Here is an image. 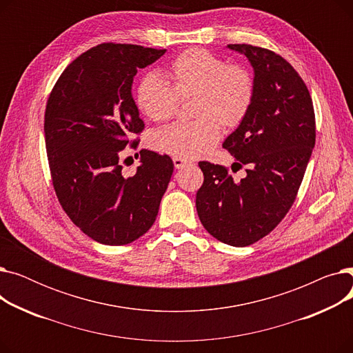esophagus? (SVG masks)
<instances>
[{"label":"esophagus","instance_id":"esophagus-1","mask_svg":"<svg viewBox=\"0 0 353 353\" xmlns=\"http://www.w3.org/2000/svg\"><path fill=\"white\" fill-rule=\"evenodd\" d=\"M189 161H186L184 159H179V157H173V164L176 169H183L184 165H186Z\"/></svg>","mask_w":353,"mask_h":353}]
</instances>
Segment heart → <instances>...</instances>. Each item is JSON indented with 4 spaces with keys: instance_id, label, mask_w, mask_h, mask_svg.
Segmentation results:
<instances>
[{
    "instance_id": "heart-1",
    "label": "heart",
    "mask_w": 353,
    "mask_h": 353,
    "mask_svg": "<svg viewBox=\"0 0 353 353\" xmlns=\"http://www.w3.org/2000/svg\"><path fill=\"white\" fill-rule=\"evenodd\" d=\"M170 84L157 74H145L136 90V104L156 123L170 120L180 101L193 97L190 123L157 130L148 143L156 152L179 159L205 156L217 144L221 127L234 130L249 116L256 97L253 74L240 64H228L205 48L180 52L167 68Z\"/></svg>"
}]
</instances>
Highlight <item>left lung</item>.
Segmentation results:
<instances>
[{"label": "left lung", "mask_w": 353, "mask_h": 353, "mask_svg": "<svg viewBox=\"0 0 353 353\" xmlns=\"http://www.w3.org/2000/svg\"><path fill=\"white\" fill-rule=\"evenodd\" d=\"M228 47L243 52L254 68L250 113L223 143L236 160L232 170L248 165L246 177L236 181L229 167L200 161L205 180L196 209L213 237L245 248L269 234L290 210L313 150L316 121L305 81L282 55L250 44Z\"/></svg>", "instance_id": "8db88e82"}]
</instances>
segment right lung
<instances>
[{"instance_id": "obj_1", "label": "right lung", "mask_w": 353, "mask_h": 353, "mask_svg": "<svg viewBox=\"0 0 353 353\" xmlns=\"http://www.w3.org/2000/svg\"><path fill=\"white\" fill-rule=\"evenodd\" d=\"M164 52L99 44L71 61L50 92L44 134L55 194L72 223L103 245L132 243L150 229L173 174L169 156L145 148L136 153L141 164L133 176L120 163L144 130L133 79Z\"/></svg>"}]
</instances>
